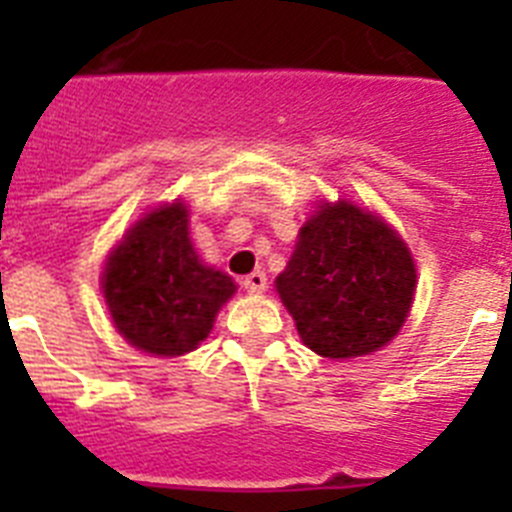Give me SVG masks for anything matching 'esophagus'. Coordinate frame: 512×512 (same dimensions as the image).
Listing matches in <instances>:
<instances>
[{"instance_id": "34e87169", "label": "esophagus", "mask_w": 512, "mask_h": 512, "mask_svg": "<svg viewBox=\"0 0 512 512\" xmlns=\"http://www.w3.org/2000/svg\"><path fill=\"white\" fill-rule=\"evenodd\" d=\"M243 287H246L248 295H261L266 289V274L264 271H253V274L243 279Z\"/></svg>"}]
</instances>
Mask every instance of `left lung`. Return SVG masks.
<instances>
[{
  "mask_svg": "<svg viewBox=\"0 0 512 512\" xmlns=\"http://www.w3.org/2000/svg\"><path fill=\"white\" fill-rule=\"evenodd\" d=\"M415 282L408 243L379 215L338 200L318 205L300 228L277 292L307 348L354 359L400 333Z\"/></svg>",
  "mask_w": 512,
  "mask_h": 512,
  "instance_id": "obj_1",
  "label": "left lung"
}]
</instances>
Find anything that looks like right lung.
I'll use <instances>...</instances> for the list:
<instances>
[{
  "label": "right lung",
  "instance_id": "add662e5",
  "mask_svg": "<svg viewBox=\"0 0 512 512\" xmlns=\"http://www.w3.org/2000/svg\"><path fill=\"white\" fill-rule=\"evenodd\" d=\"M187 217L179 200L146 212L112 248L102 271L104 302L117 333L153 356L194 351L235 292L228 274L200 261Z\"/></svg>",
  "mask_w": 512,
  "mask_h": 512
}]
</instances>
